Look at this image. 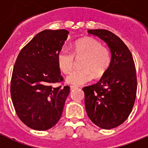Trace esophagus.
Returning a JSON list of instances; mask_svg holds the SVG:
<instances>
[{
    "instance_id": "esophagus-1",
    "label": "esophagus",
    "mask_w": 148,
    "mask_h": 148,
    "mask_svg": "<svg viewBox=\"0 0 148 148\" xmlns=\"http://www.w3.org/2000/svg\"><path fill=\"white\" fill-rule=\"evenodd\" d=\"M70 90H73V89H75L76 88H78L77 86H70Z\"/></svg>"
}]
</instances>
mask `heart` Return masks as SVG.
<instances>
[{
	"mask_svg": "<svg viewBox=\"0 0 148 148\" xmlns=\"http://www.w3.org/2000/svg\"><path fill=\"white\" fill-rule=\"evenodd\" d=\"M73 53L67 48H62L57 56V63L64 74L70 73L74 66V56L84 57L81 62L83 68L73 70L66 78V81L72 85L79 86L89 82L94 78L105 74L111 62L109 50L102 47L100 42L91 38L81 39L74 43Z\"/></svg>",
	"mask_w": 148,
	"mask_h": 148,
	"instance_id": "b5f03b06",
	"label": "heart"
}]
</instances>
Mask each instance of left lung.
I'll use <instances>...</instances> for the list:
<instances>
[{
	"instance_id": "8db88e82",
	"label": "left lung",
	"mask_w": 148,
	"mask_h": 148,
	"mask_svg": "<svg viewBox=\"0 0 148 148\" xmlns=\"http://www.w3.org/2000/svg\"><path fill=\"white\" fill-rule=\"evenodd\" d=\"M107 43L111 53L109 67L99 82L83 88L85 107L91 121L103 129L117 127L127 119L136 94L134 62L120 38L107 29H88Z\"/></svg>"
}]
</instances>
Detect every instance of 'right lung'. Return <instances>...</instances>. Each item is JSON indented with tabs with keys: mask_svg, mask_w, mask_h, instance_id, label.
Returning a JSON list of instances; mask_svg holds the SVG:
<instances>
[{
	"mask_svg": "<svg viewBox=\"0 0 148 148\" xmlns=\"http://www.w3.org/2000/svg\"><path fill=\"white\" fill-rule=\"evenodd\" d=\"M66 29H45L19 52L12 73L11 96L18 117L38 131L51 129L61 118L70 94L63 81L57 56L67 40Z\"/></svg>",
	"mask_w": 148,
	"mask_h": 148,
	"instance_id": "add662e5",
	"label": "right lung"
}]
</instances>
